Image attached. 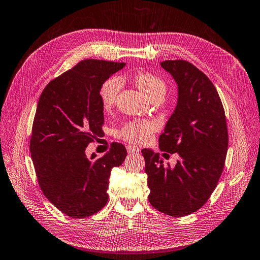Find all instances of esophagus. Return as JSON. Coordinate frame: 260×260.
I'll return each instance as SVG.
<instances>
[{
    "label": "esophagus",
    "mask_w": 260,
    "mask_h": 260,
    "mask_svg": "<svg viewBox=\"0 0 260 260\" xmlns=\"http://www.w3.org/2000/svg\"><path fill=\"white\" fill-rule=\"evenodd\" d=\"M126 149H127V152H128V153H135V152H139V148H137V147H134V146H127V148H126Z\"/></svg>",
    "instance_id": "esophagus-1"
}]
</instances>
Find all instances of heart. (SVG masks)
Here are the masks:
<instances>
[{
  "mask_svg": "<svg viewBox=\"0 0 260 260\" xmlns=\"http://www.w3.org/2000/svg\"><path fill=\"white\" fill-rule=\"evenodd\" d=\"M133 79L142 92L150 100L157 97L163 98L166 93L167 85L165 81L151 73H137ZM121 79L118 77H111L102 84L99 97L103 108L110 109L114 105L118 92L121 90ZM155 128H157V125L151 121L131 122L121 129L120 135L122 138L133 144H144L150 139Z\"/></svg>",
  "mask_w": 260,
  "mask_h": 260,
  "instance_id": "heart-1",
  "label": "heart"
}]
</instances>
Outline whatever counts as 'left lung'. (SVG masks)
I'll return each mask as SVG.
<instances>
[{
    "instance_id": "left-lung-1",
    "label": "left lung",
    "mask_w": 260,
    "mask_h": 260,
    "mask_svg": "<svg viewBox=\"0 0 260 260\" xmlns=\"http://www.w3.org/2000/svg\"><path fill=\"white\" fill-rule=\"evenodd\" d=\"M160 65L175 80L177 102L159 137V147L180 159L171 168L151 149L142 153L149 203L179 218L203 207L217 186L228 151L226 120L216 87L202 71L183 60Z\"/></svg>"
}]
</instances>
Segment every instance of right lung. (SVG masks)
<instances>
[{"label":"right lung","instance_id":"add662e5","mask_svg":"<svg viewBox=\"0 0 260 260\" xmlns=\"http://www.w3.org/2000/svg\"><path fill=\"white\" fill-rule=\"evenodd\" d=\"M125 63L83 60L43 89L32 125L30 152L42 192L72 218L97 213L109 200L111 170L126 158L114 143L102 158L86 155V148L102 134V84Z\"/></svg>","mask_w":260,"mask_h":260}]
</instances>
